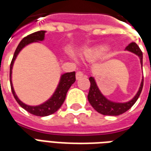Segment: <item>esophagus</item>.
Segmentation results:
<instances>
[{
	"instance_id": "34e87169",
	"label": "esophagus",
	"mask_w": 151,
	"mask_h": 151,
	"mask_svg": "<svg viewBox=\"0 0 151 151\" xmlns=\"http://www.w3.org/2000/svg\"><path fill=\"white\" fill-rule=\"evenodd\" d=\"M83 76H84L83 73L81 72V71H78V72H77V73H76V79L78 80V79L82 78Z\"/></svg>"
}]
</instances>
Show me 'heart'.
Segmentation results:
<instances>
[{"mask_svg": "<svg viewBox=\"0 0 151 151\" xmlns=\"http://www.w3.org/2000/svg\"><path fill=\"white\" fill-rule=\"evenodd\" d=\"M105 50H106V49L104 47H101V46L86 49L83 51V56L84 59H86V60H96L99 58H101L105 54Z\"/></svg>", "mask_w": 151, "mask_h": 151, "instance_id": "heart-1", "label": "heart"}]
</instances>
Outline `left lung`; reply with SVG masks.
<instances>
[{
    "label": "left lung",
    "instance_id": "1",
    "mask_svg": "<svg viewBox=\"0 0 151 151\" xmlns=\"http://www.w3.org/2000/svg\"><path fill=\"white\" fill-rule=\"evenodd\" d=\"M125 50H128L132 53H134L135 55H138L142 67L143 56H142V50L139 48V46L135 42H132L125 48ZM89 81L91 83V86L89 93H88V96H87V99H88V101H89L91 105L98 113H100L103 115L117 116L120 115V114H122L123 113L127 111L136 103V101H137L139 96L142 92V87H143V81L144 80H143V78H142L139 90L137 92V94L135 95L134 97L132 98L131 101H127V102H124V103H119V102H114V101H109V99L105 97L103 94L101 93L99 87H98L97 84L96 83V80H95L93 77H90Z\"/></svg>",
    "mask_w": 151,
    "mask_h": 151
}]
</instances>
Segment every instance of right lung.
<instances>
[{"label":"right lung","instance_id":"1","mask_svg":"<svg viewBox=\"0 0 151 151\" xmlns=\"http://www.w3.org/2000/svg\"><path fill=\"white\" fill-rule=\"evenodd\" d=\"M45 33H46V31H38L25 37L19 42V46H17L16 50H15L14 54L11 64H10V68H9L10 86H11V91H12V93H13L14 99L16 100L18 104L20 105L22 108H24L25 110H27L28 112L33 114V115L41 116V117L52 114L60 108L61 105H63V103L65 101L66 94L68 92V89L70 88V86H72V84L74 83L76 80L75 72L65 73L64 74H62L60 77V79L59 84H58L57 87H56V89L53 95L50 96L49 100H47L46 102H44V103L39 105L32 106V105H26L18 98L17 95L15 94V91L14 90L13 83H12V68H13L14 60H16V57L18 56L19 53L21 51V50L26 46H28V44L42 42L44 38H45Z\"/></svg>","mask_w":151,"mask_h":151}]
</instances>
